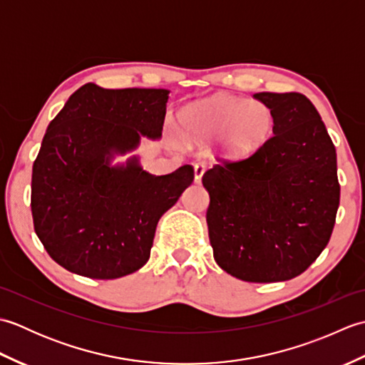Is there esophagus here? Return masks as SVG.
I'll list each match as a JSON object with an SVG mask.
<instances>
[{
	"label": "esophagus",
	"mask_w": 365,
	"mask_h": 365,
	"mask_svg": "<svg viewBox=\"0 0 365 365\" xmlns=\"http://www.w3.org/2000/svg\"><path fill=\"white\" fill-rule=\"evenodd\" d=\"M204 173H205L204 163H197V165H195V182L196 183H200V180H202Z\"/></svg>",
	"instance_id": "34e87169"
}]
</instances>
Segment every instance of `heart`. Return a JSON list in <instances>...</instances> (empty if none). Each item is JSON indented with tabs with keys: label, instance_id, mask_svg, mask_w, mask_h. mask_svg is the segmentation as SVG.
<instances>
[{
	"label": "heart",
	"instance_id": "heart-1",
	"mask_svg": "<svg viewBox=\"0 0 365 365\" xmlns=\"http://www.w3.org/2000/svg\"><path fill=\"white\" fill-rule=\"evenodd\" d=\"M182 128L192 141L221 138V149L232 158L257 153L273 135L274 114L265 103L238 96H215L188 106L180 114Z\"/></svg>",
	"mask_w": 365,
	"mask_h": 365
}]
</instances>
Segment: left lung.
<instances>
[{"instance_id":"obj_1","label":"left lung","mask_w":365,"mask_h":365,"mask_svg":"<svg viewBox=\"0 0 365 365\" xmlns=\"http://www.w3.org/2000/svg\"><path fill=\"white\" fill-rule=\"evenodd\" d=\"M274 114L273 136L251 157L218 160L202 183L218 265L247 282L289 281L327 247L340 200L336 147L298 92L254 96Z\"/></svg>"}]
</instances>
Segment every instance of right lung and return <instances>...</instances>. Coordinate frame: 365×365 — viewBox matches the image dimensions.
<instances>
[{"label":"right lung","mask_w":365,"mask_h":365,"mask_svg":"<svg viewBox=\"0 0 365 365\" xmlns=\"http://www.w3.org/2000/svg\"><path fill=\"white\" fill-rule=\"evenodd\" d=\"M166 89H103L88 83L54 118L33 165L31 212L45 251L91 279L135 273L150 257L155 229L195 180L185 165L152 175L136 158L110 166L139 136L160 138Z\"/></svg>","instance_id":"add662e5"}]
</instances>
